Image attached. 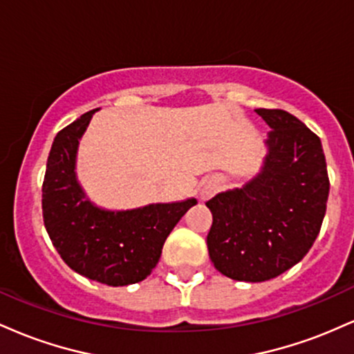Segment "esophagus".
<instances>
[{
  "label": "esophagus",
  "mask_w": 354,
  "mask_h": 354,
  "mask_svg": "<svg viewBox=\"0 0 354 354\" xmlns=\"http://www.w3.org/2000/svg\"><path fill=\"white\" fill-rule=\"evenodd\" d=\"M218 188H219V185H218L216 180H209V181L203 183V186L200 189L201 200H208V198H211L214 193H216Z\"/></svg>",
  "instance_id": "obj_1"
}]
</instances>
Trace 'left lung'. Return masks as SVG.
<instances>
[{"instance_id":"8db88e82","label":"left lung","mask_w":354,"mask_h":354,"mask_svg":"<svg viewBox=\"0 0 354 354\" xmlns=\"http://www.w3.org/2000/svg\"><path fill=\"white\" fill-rule=\"evenodd\" d=\"M270 126L268 154L243 188L206 203L209 258L236 281L276 278L306 256L326 213L330 180L319 138L283 109H254Z\"/></svg>"}]
</instances>
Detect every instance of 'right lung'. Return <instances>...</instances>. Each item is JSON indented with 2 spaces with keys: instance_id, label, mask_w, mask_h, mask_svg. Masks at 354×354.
Masks as SVG:
<instances>
[{
  "instance_id": "1",
  "label": "right lung",
  "mask_w": 354,
  "mask_h": 354,
  "mask_svg": "<svg viewBox=\"0 0 354 354\" xmlns=\"http://www.w3.org/2000/svg\"><path fill=\"white\" fill-rule=\"evenodd\" d=\"M98 109L81 115L53 141L43 181V219L63 261L76 273L108 286L143 281L194 198L143 208L109 211L84 194L76 178V153Z\"/></svg>"
}]
</instances>
